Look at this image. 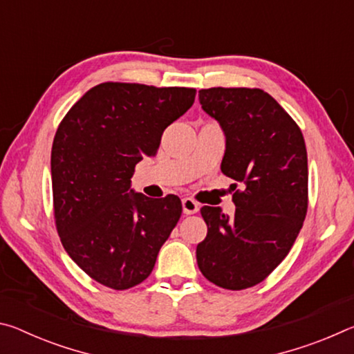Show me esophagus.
<instances>
[{
  "label": "esophagus",
  "mask_w": 354,
  "mask_h": 354,
  "mask_svg": "<svg viewBox=\"0 0 354 354\" xmlns=\"http://www.w3.org/2000/svg\"><path fill=\"white\" fill-rule=\"evenodd\" d=\"M198 209H200V205L195 200H192V198H184L183 200V212L185 215L196 214V212H198Z\"/></svg>",
  "instance_id": "esophagus-1"
}]
</instances>
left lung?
I'll return each mask as SVG.
<instances>
[{"label": "left lung", "mask_w": 354, "mask_h": 354, "mask_svg": "<svg viewBox=\"0 0 354 354\" xmlns=\"http://www.w3.org/2000/svg\"><path fill=\"white\" fill-rule=\"evenodd\" d=\"M198 98L223 129L221 171L243 190L232 195V217L220 207H201L207 236L196 247V262L215 286L242 290L283 262L301 230L308 211L306 145L289 113L261 88H203Z\"/></svg>", "instance_id": "left-lung-1"}]
</instances>
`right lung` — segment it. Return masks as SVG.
Masks as SVG:
<instances>
[{
  "instance_id": "obj_1",
  "label": "right lung",
  "mask_w": 354,
  "mask_h": 354,
  "mask_svg": "<svg viewBox=\"0 0 354 354\" xmlns=\"http://www.w3.org/2000/svg\"><path fill=\"white\" fill-rule=\"evenodd\" d=\"M195 93L103 82L59 124L51 149L56 227L68 256L100 284L124 290L147 279L181 217L176 195L148 198L131 189V178Z\"/></svg>"
}]
</instances>
